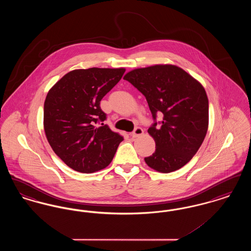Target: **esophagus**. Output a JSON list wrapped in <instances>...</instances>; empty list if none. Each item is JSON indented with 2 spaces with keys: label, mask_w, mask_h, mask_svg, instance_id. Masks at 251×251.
<instances>
[{
  "label": "esophagus",
  "mask_w": 251,
  "mask_h": 251,
  "mask_svg": "<svg viewBox=\"0 0 251 251\" xmlns=\"http://www.w3.org/2000/svg\"><path fill=\"white\" fill-rule=\"evenodd\" d=\"M143 129L142 128H140V127H136L133 131L131 132V136L132 137H138V136H140V135H142L143 134Z\"/></svg>",
  "instance_id": "obj_1"
}]
</instances>
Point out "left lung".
<instances>
[{
    "mask_svg": "<svg viewBox=\"0 0 251 251\" xmlns=\"http://www.w3.org/2000/svg\"><path fill=\"white\" fill-rule=\"evenodd\" d=\"M123 79L145 96L152 115L148 132L155 140V152L145 158L146 164L162 173L186 165L208 130L209 101L202 85L172 65L133 70ZM157 114L163 117L161 122Z\"/></svg>",
    "mask_w": 251,
    "mask_h": 251,
    "instance_id": "8db88e82",
    "label": "left lung"
}]
</instances>
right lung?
Instances as JSON below:
<instances>
[{
	"instance_id": "add662e5",
	"label": "right lung",
	"mask_w": 251,
	"mask_h": 251,
	"mask_svg": "<svg viewBox=\"0 0 251 251\" xmlns=\"http://www.w3.org/2000/svg\"><path fill=\"white\" fill-rule=\"evenodd\" d=\"M125 69L75 70L49 91L44 130L51 149L72 169L93 173L112 162L123 136L103 121L100 100L118 84Z\"/></svg>"
}]
</instances>
